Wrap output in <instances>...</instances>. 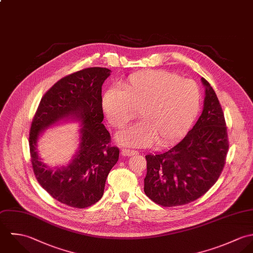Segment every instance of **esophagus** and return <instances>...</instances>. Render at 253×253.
I'll use <instances>...</instances> for the list:
<instances>
[{"instance_id": "obj_1", "label": "esophagus", "mask_w": 253, "mask_h": 253, "mask_svg": "<svg viewBox=\"0 0 253 253\" xmlns=\"http://www.w3.org/2000/svg\"><path fill=\"white\" fill-rule=\"evenodd\" d=\"M121 153L124 156H132V155L138 154V152L134 151V150H129V149H122L121 150Z\"/></svg>"}]
</instances>
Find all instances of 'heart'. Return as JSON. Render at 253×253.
Returning <instances> with one entry per match:
<instances>
[{
	"label": "heart",
	"instance_id": "b5f03b06",
	"mask_svg": "<svg viewBox=\"0 0 253 253\" xmlns=\"http://www.w3.org/2000/svg\"><path fill=\"white\" fill-rule=\"evenodd\" d=\"M200 105L198 84L165 70L134 73L120 89L107 90L101 100L103 113L114 128L127 125L139 111L141 121L116 138L130 147H148L155 141L159 146L173 144L187 133Z\"/></svg>",
	"mask_w": 253,
	"mask_h": 253
}]
</instances>
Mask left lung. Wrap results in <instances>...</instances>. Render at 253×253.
Here are the masks:
<instances>
[{
	"mask_svg": "<svg viewBox=\"0 0 253 253\" xmlns=\"http://www.w3.org/2000/svg\"><path fill=\"white\" fill-rule=\"evenodd\" d=\"M203 110L186 137L167 152L146 155L145 194L152 202L177 206L203 196L218 180L226 162L229 141L219 100L202 77Z\"/></svg>",
	"mask_w": 253,
	"mask_h": 253,
	"instance_id": "1",
	"label": "left lung"
}]
</instances>
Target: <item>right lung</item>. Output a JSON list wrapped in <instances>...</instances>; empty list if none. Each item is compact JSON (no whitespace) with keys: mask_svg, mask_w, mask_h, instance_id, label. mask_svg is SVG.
Instances as JSON below:
<instances>
[{"mask_svg":"<svg viewBox=\"0 0 253 253\" xmlns=\"http://www.w3.org/2000/svg\"><path fill=\"white\" fill-rule=\"evenodd\" d=\"M111 70L90 67L58 80L44 95L32 120L29 148L34 174L57 202L85 208L99 202L106 177L119 157L102 124L101 86ZM80 121L81 144L67 167L50 169L39 157L37 143L42 131L61 120Z\"/></svg>","mask_w":253,"mask_h":253,"instance_id":"1","label":"right lung"}]
</instances>
